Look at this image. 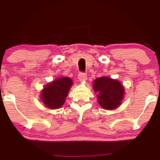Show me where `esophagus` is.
I'll list each match as a JSON object with an SVG mask.
<instances>
[{
	"label": "esophagus",
	"instance_id": "esophagus-1",
	"mask_svg": "<svg viewBox=\"0 0 160 160\" xmlns=\"http://www.w3.org/2000/svg\"><path fill=\"white\" fill-rule=\"evenodd\" d=\"M78 79L80 81H85V80H86V79H87V75H86V74H85V73H80L78 75Z\"/></svg>",
	"mask_w": 160,
	"mask_h": 160
}]
</instances>
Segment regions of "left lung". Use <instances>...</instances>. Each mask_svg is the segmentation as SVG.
<instances>
[{"instance_id": "left-lung-1", "label": "left lung", "mask_w": 160, "mask_h": 160, "mask_svg": "<svg viewBox=\"0 0 160 160\" xmlns=\"http://www.w3.org/2000/svg\"><path fill=\"white\" fill-rule=\"evenodd\" d=\"M93 89L98 93V102L104 109L113 110L120 105L123 99L124 88L118 80L108 77L95 79Z\"/></svg>"}]
</instances>
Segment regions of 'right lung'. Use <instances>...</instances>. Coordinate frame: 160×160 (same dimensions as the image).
<instances>
[{
  "label": "right lung",
  "instance_id": "obj_1",
  "mask_svg": "<svg viewBox=\"0 0 160 160\" xmlns=\"http://www.w3.org/2000/svg\"><path fill=\"white\" fill-rule=\"evenodd\" d=\"M73 81L70 78H61L53 80L45 86L41 92V101L46 107L58 109L65 103Z\"/></svg>",
  "mask_w": 160,
  "mask_h": 160
}]
</instances>
